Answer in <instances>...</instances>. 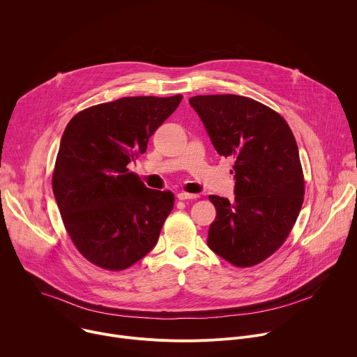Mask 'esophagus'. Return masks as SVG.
Returning <instances> with one entry per match:
<instances>
[{
    "label": "esophagus",
    "instance_id": "34e87169",
    "mask_svg": "<svg viewBox=\"0 0 357 357\" xmlns=\"http://www.w3.org/2000/svg\"><path fill=\"white\" fill-rule=\"evenodd\" d=\"M176 197H178L179 200H189V199H197V197H199V195H195V193H186V192H179V193L176 195Z\"/></svg>",
    "mask_w": 357,
    "mask_h": 357
}]
</instances>
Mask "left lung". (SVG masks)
<instances>
[{
    "label": "left lung",
    "instance_id": "8db88e82",
    "mask_svg": "<svg viewBox=\"0 0 357 357\" xmlns=\"http://www.w3.org/2000/svg\"><path fill=\"white\" fill-rule=\"evenodd\" d=\"M219 155L234 161V199L211 195L216 219L208 245L236 267L256 266L292 230L303 202L298 145L287 121L259 101L236 94L189 98Z\"/></svg>",
    "mask_w": 357,
    "mask_h": 357
}]
</instances>
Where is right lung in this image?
I'll return each mask as SVG.
<instances>
[{
	"label": "right lung",
	"instance_id": "obj_1",
	"mask_svg": "<svg viewBox=\"0 0 357 357\" xmlns=\"http://www.w3.org/2000/svg\"><path fill=\"white\" fill-rule=\"evenodd\" d=\"M181 100L123 97L77 113L66 126L52 189L73 244L97 267L126 270L155 247L174 193L146 188L127 165Z\"/></svg>",
	"mask_w": 357,
	"mask_h": 357
}]
</instances>
